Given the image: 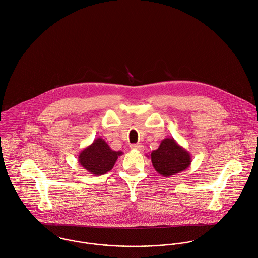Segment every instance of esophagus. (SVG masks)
<instances>
[{
  "mask_svg": "<svg viewBox=\"0 0 258 258\" xmlns=\"http://www.w3.org/2000/svg\"><path fill=\"white\" fill-rule=\"evenodd\" d=\"M131 149L132 150H136V151H139V152H143L144 151V147L140 144H134V145H131Z\"/></svg>",
  "mask_w": 258,
  "mask_h": 258,
  "instance_id": "34e87169",
  "label": "esophagus"
}]
</instances>
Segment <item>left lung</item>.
I'll return each instance as SVG.
<instances>
[{
  "label": "left lung",
  "instance_id": "obj_1",
  "mask_svg": "<svg viewBox=\"0 0 258 258\" xmlns=\"http://www.w3.org/2000/svg\"><path fill=\"white\" fill-rule=\"evenodd\" d=\"M155 170L164 177H169L185 170L191 163L190 154L179 146L173 138L161 141L157 150L151 155Z\"/></svg>",
  "mask_w": 258,
  "mask_h": 258
}]
</instances>
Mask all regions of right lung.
<instances>
[{
	"label": "right lung",
	"mask_w": 258,
	"mask_h": 258,
	"mask_svg": "<svg viewBox=\"0 0 258 258\" xmlns=\"http://www.w3.org/2000/svg\"><path fill=\"white\" fill-rule=\"evenodd\" d=\"M121 155L122 152L111 150L104 140L98 138L80 153L78 160L85 169L98 176L111 170L118 156Z\"/></svg>",
	"instance_id": "1"
}]
</instances>
